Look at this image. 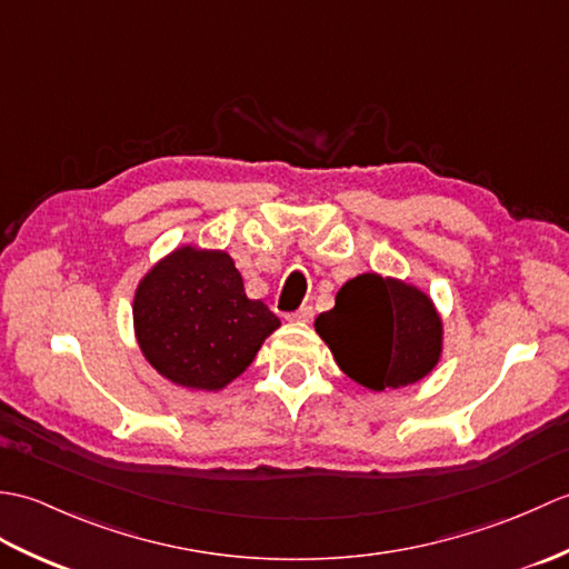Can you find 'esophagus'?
Listing matches in <instances>:
<instances>
[{
	"label": "esophagus",
	"instance_id": "1",
	"mask_svg": "<svg viewBox=\"0 0 569 569\" xmlns=\"http://www.w3.org/2000/svg\"><path fill=\"white\" fill-rule=\"evenodd\" d=\"M286 318L296 320V322H310L312 318H316V310H312L310 306H300L296 312H288Z\"/></svg>",
	"mask_w": 569,
	"mask_h": 569
}]
</instances>
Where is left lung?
<instances>
[{"mask_svg": "<svg viewBox=\"0 0 569 569\" xmlns=\"http://www.w3.org/2000/svg\"><path fill=\"white\" fill-rule=\"evenodd\" d=\"M316 330L347 377L371 391L420 381L442 352V320L432 300L379 273L347 281Z\"/></svg>", "mask_w": 569, "mask_h": 569, "instance_id": "8db88e82", "label": "left lung"}]
</instances>
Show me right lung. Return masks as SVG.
<instances>
[{
	"mask_svg": "<svg viewBox=\"0 0 569 569\" xmlns=\"http://www.w3.org/2000/svg\"><path fill=\"white\" fill-rule=\"evenodd\" d=\"M281 320L244 293L224 251L176 249L143 276L134 330L149 365L178 386L220 391L244 371Z\"/></svg>",
	"mask_w": 569,
	"mask_h": 569,
	"instance_id": "right-lung-1",
	"label": "right lung"
}]
</instances>
